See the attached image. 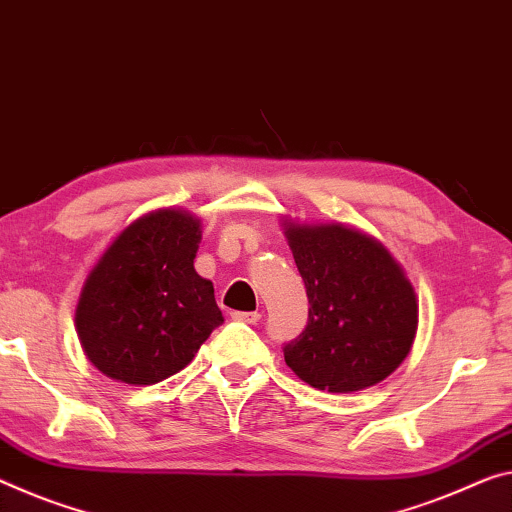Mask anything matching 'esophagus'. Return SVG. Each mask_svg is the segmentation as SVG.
I'll list each match as a JSON object with an SVG mask.
<instances>
[{"instance_id": "esophagus-1", "label": "esophagus", "mask_w": 512, "mask_h": 512, "mask_svg": "<svg viewBox=\"0 0 512 512\" xmlns=\"http://www.w3.org/2000/svg\"><path fill=\"white\" fill-rule=\"evenodd\" d=\"M233 320L247 322V325H256V322L261 320V313H258V311H235Z\"/></svg>"}]
</instances>
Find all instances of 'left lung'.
I'll return each mask as SVG.
<instances>
[{
  "label": "left lung",
  "instance_id": "left-lung-1",
  "mask_svg": "<svg viewBox=\"0 0 512 512\" xmlns=\"http://www.w3.org/2000/svg\"><path fill=\"white\" fill-rule=\"evenodd\" d=\"M300 270L309 322L283 348L300 380L329 393L373 387L410 355L419 297L391 251L338 222L281 219Z\"/></svg>",
  "mask_w": 512,
  "mask_h": 512
}]
</instances>
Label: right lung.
<instances>
[{"label": "right lung", "mask_w": 512, "mask_h": 512, "mask_svg": "<svg viewBox=\"0 0 512 512\" xmlns=\"http://www.w3.org/2000/svg\"><path fill=\"white\" fill-rule=\"evenodd\" d=\"M199 242V217L157 208L125 226L86 274L75 329L86 359L109 380H167L224 322L212 281L194 270Z\"/></svg>", "instance_id": "add662e5"}]
</instances>
